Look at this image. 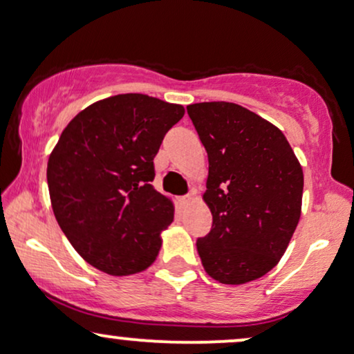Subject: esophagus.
Returning a JSON list of instances; mask_svg holds the SVG:
<instances>
[{
	"mask_svg": "<svg viewBox=\"0 0 354 354\" xmlns=\"http://www.w3.org/2000/svg\"><path fill=\"white\" fill-rule=\"evenodd\" d=\"M195 200V197H194V194H187V195H184V197H180V202L184 203V205H187V203H190V202H194Z\"/></svg>",
	"mask_w": 354,
	"mask_h": 354,
	"instance_id": "1",
	"label": "esophagus"
}]
</instances>
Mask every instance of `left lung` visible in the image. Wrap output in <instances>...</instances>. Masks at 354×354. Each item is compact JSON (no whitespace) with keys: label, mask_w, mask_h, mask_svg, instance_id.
Returning <instances> with one entry per match:
<instances>
[{"label":"left lung","mask_w":354,"mask_h":354,"mask_svg":"<svg viewBox=\"0 0 354 354\" xmlns=\"http://www.w3.org/2000/svg\"><path fill=\"white\" fill-rule=\"evenodd\" d=\"M208 154L212 231L197 239L207 274L239 286L279 263L300 220L304 172L282 131L236 103L187 106Z\"/></svg>","instance_id":"obj_1"}]
</instances>
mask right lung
I'll list each match as a JSON object with an SVG mask.
<instances>
[{
    "instance_id": "right-lung-1",
    "label": "right lung",
    "mask_w": 354,
    "mask_h": 354,
    "mask_svg": "<svg viewBox=\"0 0 354 354\" xmlns=\"http://www.w3.org/2000/svg\"><path fill=\"white\" fill-rule=\"evenodd\" d=\"M184 106L141 93L100 100L73 118L47 162L55 220L86 263L111 276L154 263L174 205L159 194L154 157Z\"/></svg>"
}]
</instances>
